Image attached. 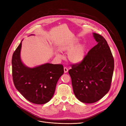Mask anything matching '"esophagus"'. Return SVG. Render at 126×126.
Segmentation results:
<instances>
[{"label": "esophagus", "mask_w": 126, "mask_h": 126, "mask_svg": "<svg viewBox=\"0 0 126 126\" xmlns=\"http://www.w3.org/2000/svg\"><path fill=\"white\" fill-rule=\"evenodd\" d=\"M68 68H67V67H64V73H67V72H68Z\"/></svg>", "instance_id": "obj_1"}]
</instances>
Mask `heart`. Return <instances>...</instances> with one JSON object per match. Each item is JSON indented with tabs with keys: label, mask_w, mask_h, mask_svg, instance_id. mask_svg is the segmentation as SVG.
Masks as SVG:
<instances>
[{
	"label": "heart",
	"mask_w": 126,
	"mask_h": 126,
	"mask_svg": "<svg viewBox=\"0 0 126 126\" xmlns=\"http://www.w3.org/2000/svg\"><path fill=\"white\" fill-rule=\"evenodd\" d=\"M79 42L78 38H74L66 42L59 46V50L63 52H67V58L68 60L73 64L81 63L85 58L86 48L84 44H78ZM56 56L61 58L59 52L56 53Z\"/></svg>",
	"instance_id": "1"
}]
</instances>
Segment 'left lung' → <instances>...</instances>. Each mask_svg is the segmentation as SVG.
<instances>
[{
	"mask_svg": "<svg viewBox=\"0 0 126 126\" xmlns=\"http://www.w3.org/2000/svg\"><path fill=\"white\" fill-rule=\"evenodd\" d=\"M97 44L87 53L84 60L73 65L68 73L74 94L80 102L94 103L109 91L114 70V59L106 40L93 32Z\"/></svg>",
	"mask_w": 126,
	"mask_h": 126,
	"instance_id": "obj_1",
	"label": "left lung"
}]
</instances>
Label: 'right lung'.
Masks as SVG:
<instances>
[{
  "mask_svg": "<svg viewBox=\"0 0 126 126\" xmlns=\"http://www.w3.org/2000/svg\"><path fill=\"white\" fill-rule=\"evenodd\" d=\"M34 35L33 34L31 35ZM13 55L12 76L16 88L27 100L36 104L48 102L54 94L57 83L64 74L61 64L45 63L29 67L21 59L22 42Z\"/></svg>",
  "mask_w": 126,
  "mask_h": 126,
  "instance_id": "obj_1",
  "label": "right lung"
}]
</instances>
